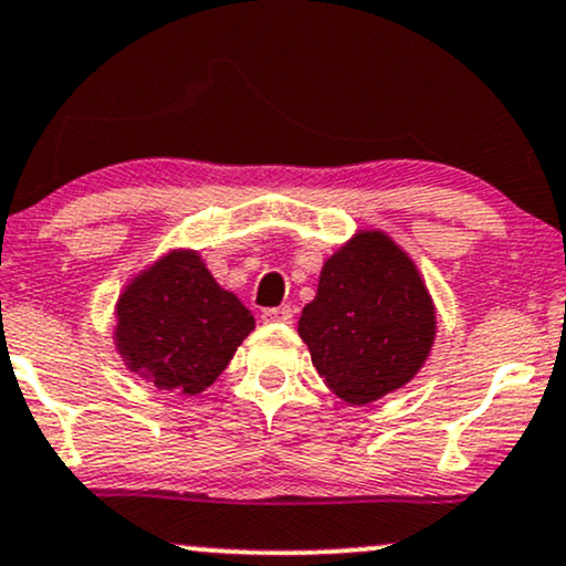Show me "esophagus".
<instances>
[{
	"mask_svg": "<svg viewBox=\"0 0 566 566\" xmlns=\"http://www.w3.org/2000/svg\"><path fill=\"white\" fill-rule=\"evenodd\" d=\"M261 318H263V322H269V324H290L292 322V308H290V305H279V308H263Z\"/></svg>",
	"mask_w": 566,
	"mask_h": 566,
	"instance_id": "1",
	"label": "esophagus"
}]
</instances>
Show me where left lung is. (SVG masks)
<instances>
[{"mask_svg":"<svg viewBox=\"0 0 566 566\" xmlns=\"http://www.w3.org/2000/svg\"><path fill=\"white\" fill-rule=\"evenodd\" d=\"M297 332L329 390L364 406L421 369L434 305L411 258L382 231H360L324 263Z\"/></svg>","mask_w":566,"mask_h":566,"instance_id":"left-lung-1","label":"left lung"}]
</instances>
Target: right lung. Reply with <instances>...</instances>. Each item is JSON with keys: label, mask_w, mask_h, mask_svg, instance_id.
<instances>
[{"label": "right lung", "mask_w": 566, "mask_h": 566, "mask_svg": "<svg viewBox=\"0 0 566 566\" xmlns=\"http://www.w3.org/2000/svg\"><path fill=\"white\" fill-rule=\"evenodd\" d=\"M255 318L221 290L192 250L171 253L128 284L115 343L128 369L160 390L197 395L216 382Z\"/></svg>", "instance_id": "obj_1"}]
</instances>
